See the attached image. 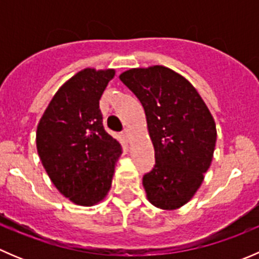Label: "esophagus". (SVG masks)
<instances>
[{"label": "esophagus", "instance_id": "34e87169", "mask_svg": "<svg viewBox=\"0 0 259 259\" xmlns=\"http://www.w3.org/2000/svg\"><path fill=\"white\" fill-rule=\"evenodd\" d=\"M122 137H124L125 139H126L127 142H129L130 137H132V134H130V130L129 129H125L124 132H122Z\"/></svg>", "mask_w": 259, "mask_h": 259}]
</instances>
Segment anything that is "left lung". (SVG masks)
I'll use <instances>...</instances> for the list:
<instances>
[{
	"mask_svg": "<svg viewBox=\"0 0 259 259\" xmlns=\"http://www.w3.org/2000/svg\"><path fill=\"white\" fill-rule=\"evenodd\" d=\"M120 80L144 108L155 151L153 170L143 177L149 202L178 209L197 193L215 148V122L194 86L161 65L130 69Z\"/></svg>",
	"mask_w": 259,
	"mask_h": 259,
	"instance_id": "left-lung-1",
	"label": "left lung"
}]
</instances>
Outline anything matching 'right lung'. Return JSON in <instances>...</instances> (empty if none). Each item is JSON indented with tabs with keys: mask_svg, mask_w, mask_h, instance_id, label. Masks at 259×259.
<instances>
[{
	"mask_svg": "<svg viewBox=\"0 0 259 259\" xmlns=\"http://www.w3.org/2000/svg\"><path fill=\"white\" fill-rule=\"evenodd\" d=\"M114 76V69L81 70L57 90L37 125L36 146L46 173L64 197L83 207L106 197L122 153L99 109Z\"/></svg>",
	"mask_w": 259,
	"mask_h": 259,
	"instance_id": "obj_1",
	"label": "right lung"
}]
</instances>
